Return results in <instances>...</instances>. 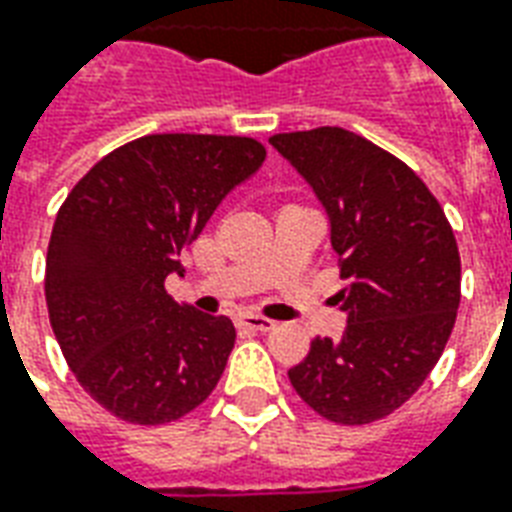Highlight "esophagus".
Masks as SVG:
<instances>
[{
    "label": "esophagus",
    "mask_w": 512,
    "mask_h": 512,
    "mask_svg": "<svg viewBox=\"0 0 512 512\" xmlns=\"http://www.w3.org/2000/svg\"><path fill=\"white\" fill-rule=\"evenodd\" d=\"M238 328H252V331H271L276 328L274 320H268V317H260V314H238L236 317Z\"/></svg>",
    "instance_id": "esophagus-1"
}]
</instances>
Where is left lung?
Listing matches in <instances>:
<instances>
[{
	"mask_svg": "<svg viewBox=\"0 0 512 512\" xmlns=\"http://www.w3.org/2000/svg\"><path fill=\"white\" fill-rule=\"evenodd\" d=\"M312 187L342 263V339L317 336L287 377L317 415L363 426L399 410L429 377L461 301L445 211L393 154L342 127L271 138Z\"/></svg>",
	"mask_w": 512,
	"mask_h": 512,
	"instance_id": "8db88e82",
	"label": "left lung"
}]
</instances>
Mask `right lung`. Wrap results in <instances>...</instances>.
Segmentation results:
<instances>
[{
	"label": "right lung",
	"mask_w": 512,
	"mask_h": 512,
	"mask_svg": "<svg viewBox=\"0 0 512 512\" xmlns=\"http://www.w3.org/2000/svg\"><path fill=\"white\" fill-rule=\"evenodd\" d=\"M266 160L236 135H146L102 157L59 208L45 257L48 317L94 401L140 426L208 399L236 344L227 317L176 304L181 249Z\"/></svg>",
	"instance_id": "right-lung-1"
}]
</instances>
